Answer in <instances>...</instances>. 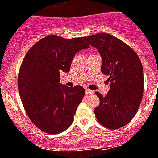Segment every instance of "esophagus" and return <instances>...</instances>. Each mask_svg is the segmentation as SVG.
Segmentation results:
<instances>
[{
    "mask_svg": "<svg viewBox=\"0 0 158 158\" xmlns=\"http://www.w3.org/2000/svg\"><path fill=\"white\" fill-rule=\"evenodd\" d=\"M85 94H86L87 95L88 94H94V92L92 90H90V89H85Z\"/></svg>",
    "mask_w": 158,
    "mask_h": 158,
    "instance_id": "1",
    "label": "esophagus"
}]
</instances>
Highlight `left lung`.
I'll use <instances>...</instances> for the list:
<instances>
[{
  "label": "left lung",
  "mask_w": 158,
  "mask_h": 158,
  "mask_svg": "<svg viewBox=\"0 0 158 158\" xmlns=\"http://www.w3.org/2000/svg\"><path fill=\"white\" fill-rule=\"evenodd\" d=\"M98 51L102 73L109 76L110 90L96 93L100 104L94 109L97 120L110 129L122 127L133 118L144 93V70L137 54L128 45L109 34L84 38Z\"/></svg>",
  "instance_id": "8db88e82"
}]
</instances>
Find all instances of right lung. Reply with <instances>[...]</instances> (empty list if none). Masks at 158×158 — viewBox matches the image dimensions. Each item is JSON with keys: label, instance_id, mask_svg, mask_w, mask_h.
<instances>
[{"label": "right lung", "instance_id": "right-lung-1", "mask_svg": "<svg viewBox=\"0 0 158 158\" xmlns=\"http://www.w3.org/2000/svg\"><path fill=\"white\" fill-rule=\"evenodd\" d=\"M88 48L84 37L49 35L37 42L24 57L18 74L19 94L28 117L42 131L59 134L73 122L85 89L60 84V75L69 72L75 54Z\"/></svg>", "mask_w": 158, "mask_h": 158}]
</instances>
